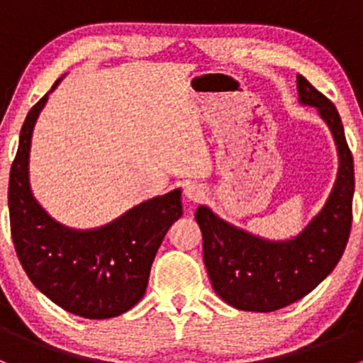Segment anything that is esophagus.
Wrapping results in <instances>:
<instances>
[{
  "label": "esophagus",
  "mask_w": 363,
  "mask_h": 363,
  "mask_svg": "<svg viewBox=\"0 0 363 363\" xmlns=\"http://www.w3.org/2000/svg\"><path fill=\"white\" fill-rule=\"evenodd\" d=\"M184 195H186V199L189 200V202L196 203V202H200V200L203 199V196H205V191H203L202 186L191 184V186H188V188L184 189Z\"/></svg>",
  "instance_id": "1"
}]
</instances>
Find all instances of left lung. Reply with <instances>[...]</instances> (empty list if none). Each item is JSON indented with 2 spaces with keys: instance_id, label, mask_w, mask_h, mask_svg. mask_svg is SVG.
<instances>
[{
  "instance_id": "obj_1",
  "label": "left lung",
  "mask_w": 363,
  "mask_h": 363,
  "mask_svg": "<svg viewBox=\"0 0 363 363\" xmlns=\"http://www.w3.org/2000/svg\"><path fill=\"white\" fill-rule=\"evenodd\" d=\"M302 105L316 107L334 135L339 170L327 203L290 240H267L223 221L200 205L195 219L202 230L203 262L214 291L240 311L272 313L314 290L339 263L353 219L354 170L335 105L296 75Z\"/></svg>"
}]
</instances>
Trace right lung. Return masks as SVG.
Returning <instances> with one entry per match:
<instances>
[{
	"label": "right lung",
	"mask_w": 363,
	"mask_h": 363,
	"mask_svg": "<svg viewBox=\"0 0 363 363\" xmlns=\"http://www.w3.org/2000/svg\"><path fill=\"white\" fill-rule=\"evenodd\" d=\"M47 98L26 116L10 168L13 246L31 283L65 311L89 320L119 316L145 294L158 247L182 216L181 189L142 202L100 228L73 230L54 221L33 196L28 168L33 128Z\"/></svg>",
	"instance_id": "obj_1"
}]
</instances>
